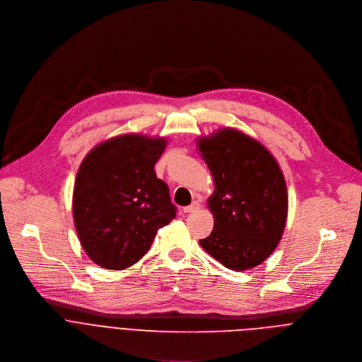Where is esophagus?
Masks as SVG:
<instances>
[{
	"label": "esophagus",
	"mask_w": 362,
	"mask_h": 362,
	"mask_svg": "<svg viewBox=\"0 0 362 362\" xmlns=\"http://www.w3.org/2000/svg\"><path fill=\"white\" fill-rule=\"evenodd\" d=\"M199 206H201V204L198 202V201H194L191 205H188V206H184V212L185 214H191V212H195V211H198L199 209Z\"/></svg>",
	"instance_id": "34e87169"
}]
</instances>
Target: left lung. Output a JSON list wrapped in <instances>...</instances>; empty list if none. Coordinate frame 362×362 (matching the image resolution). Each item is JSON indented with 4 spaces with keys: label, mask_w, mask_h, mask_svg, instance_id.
I'll return each instance as SVG.
<instances>
[{
    "label": "left lung",
    "mask_w": 362,
    "mask_h": 362,
    "mask_svg": "<svg viewBox=\"0 0 362 362\" xmlns=\"http://www.w3.org/2000/svg\"><path fill=\"white\" fill-rule=\"evenodd\" d=\"M197 147L214 178L206 201L214 230L201 247L234 271L259 265L286 223L288 194L276 160L259 141L230 127L198 136Z\"/></svg>",
    "instance_id": "obj_1"
}]
</instances>
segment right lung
Returning <instances> with one entry per match:
<instances>
[{"mask_svg":"<svg viewBox=\"0 0 362 362\" xmlns=\"http://www.w3.org/2000/svg\"><path fill=\"white\" fill-rule=\"evenodd\" d=\"M167 142L164 136L124 134L100 142L83 160L72 215L81 247L97 265H134L157 231L175 218L168 185L154 171Z\"/></svg>","mask_w":362,"mask_h":362,"instance_id":"add662e5","label":"right lung"}]
</instances>
